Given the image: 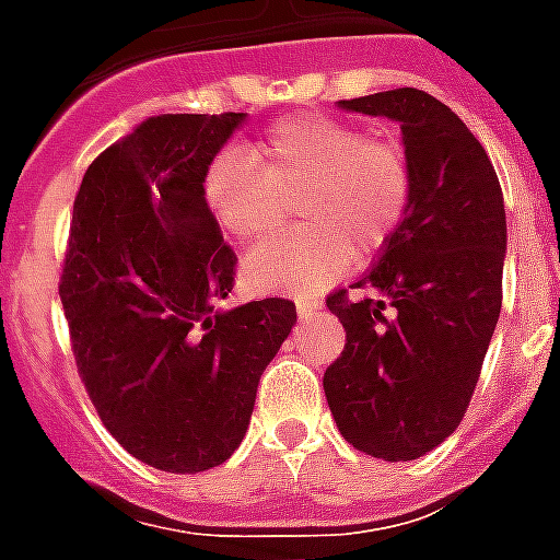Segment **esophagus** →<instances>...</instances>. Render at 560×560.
Segmentation results:
<instances>
[{
    "label": "esophagus",
    "instance_id": "1",
    "mask_svg": "<svg viewBox=\"0 0 560 560\" xmlns=\"http://www.w3.org/2000/svg\"><path fill=\"white\" fill-rule=\"evenodd\" d=\"M317 312H320V303H315V300H296V315L300 317L317 315Z\"/></svg>",
    "mask_w": 560,
    "mask_h": 560
}]
</instances>
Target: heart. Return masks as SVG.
<instances>
[{"label":"heart","instance_id":"1","mask_svg":"<svg viewBox=\"0 0 560 560\" xmlns=\"http://www.w3.org/2000/svg\"><path fill=\"white\" fill-rule=\"evenodd\" d=\"M413 176L401 143L365 138L327 116H291L257 140L252 155L228 149L209 164L203 195L224 236L248 243L276 233L288 203L305 231L248 252L245 281L264 293H320L353 255L375 257L411 207Z\"/></svg>","mask_w":560,"mask_h":560}]
</instances>
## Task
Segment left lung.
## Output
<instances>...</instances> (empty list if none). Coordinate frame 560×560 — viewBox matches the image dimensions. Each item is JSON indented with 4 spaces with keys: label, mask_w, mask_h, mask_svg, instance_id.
Returning a JSON list of instances; mask_svg holds the SVG:
<instances>
[{
    "label": "left lung",
    "mask_w": 560,
    "mask_h": 560,
    "mask_svg": "<svg viewBox=\"0 0 560 560\" xmlns=\"http://www.w3.org/2000/svg\"><path fill=\"white\" fill-rule=\"evenodd\" d=\"M401 128L413 176L411 207L363 296L327 300L345 351L324 375L341 438L384 462H411L456 432L501 315L504 195L480 140L422 90L339 102Z\"/></svg>",
    "instance_id": "left-lung-1"
}]
</instances>
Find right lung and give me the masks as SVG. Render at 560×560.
<instances>
[{
  "instance_id": "1",
  "label": "right lung",
  "mask_w": 560,
  "mask_h": 560,
  "mask_svg": "<svg viewBox=\"0 0 560 560\" xmlns=\"http://www.w3.org/2000/svg\"><path fill=\"white\" fill-rule=\"evenodd\" d=\"M245 114H161L104 149L80 183L59 296L95 411L171 474L243 444L257 381L296 324L291 300L215 308L236 257L203 179Z\"/></svg>"
}]
</instances>
